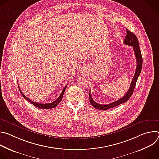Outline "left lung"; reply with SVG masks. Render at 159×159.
I'll list each match as a JSON object with an SVG mask.
<instances>
[{
    "instance_id": "obj_1",
    "label": "left lung",
    "mask_w": 159,
    "mask_h": 159,
    "mask_svg": "<svg viewBox=\"0 0 159 159\" xmlns=\"http://www.w3.org/2000/svg\"><path fill=\"white\" fill-rule=\"evenodd\" d=\"M124 44L128 45V46H131L133 47L135 57H136V60H137V68H136V71L134 73V75L133 76V78L132 79V81L131 82L130 86L129 89L128 90L127 93L126 94L121 98V99L113 102L112 103H110L109 104H98L96 102H95L93 99L92 98L91 96V93H90V90H89V101L90 103L92 104L93 107L98 109H101V110H107L110 108L114 107L115 106H117L118 105H120L122 103H124L126 102L131 96L133 94V90L134 89V87L136 85V83H137V79L141 73L142 71V63H143V60H142V57L140 52V49L139 47V41L137 38V36H135L134 34H133L132 32L129 31L128 29H126V35L124 40Z\"/></svg>"
}]
</instances>
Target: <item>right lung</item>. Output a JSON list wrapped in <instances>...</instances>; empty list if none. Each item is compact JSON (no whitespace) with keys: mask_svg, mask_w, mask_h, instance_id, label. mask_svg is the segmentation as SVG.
<instances>
[{"mask_svg":"<svg viewBox=\"0 0 159 159\" xmlns=\"http://www.w3.org/2000/svg\"><path fill=\"white\" fill-rule=\"evenodd\" d=\"M18 86H19V85H18ZM66 86H67V85L63 88L61 93L60 94V96L57 99V100H55V101H53V102H51V103H47V104H44H44H42V103H37V102H36L32 101L30 100L28 98L26 97V96L23 94V93H22L21 90H20V88H19V89L20 94H22V97H23L26 100H27L28 101H29L30 103H31L33 105H34V106H36V107H38V108H41V109H52V108H53V107L57 106L59 104V103L61 102V101L62 100V98H63V94H64L65 90V89H66Z\"/></svg>","mask_w":159,"mask_h":159,"instance_id":"add662e5","label":"right lung"}]
</instances>
